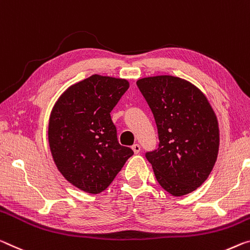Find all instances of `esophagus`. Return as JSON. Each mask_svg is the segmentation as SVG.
I'll return each mask as SVG.
<instances>
[{"mask_svg": "<svg viewBox=\"0 0 250 250\" xmlns=\"http://www.w3.org/2000/svg\"><path fill=\"white\" fill-rule=\"evenodd\" d=\"M132 150H133V152L134 153H139L140 152V146L139 145H138V144H136V145H133L132 146Z\"/></svg>", "mask_w": 250, "mask_h": 250, "instance_id": "34e87169", "label": "esophagus"}]
</instances>
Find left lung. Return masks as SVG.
<instances>
[{"label":"left lung","instance_id":"1","mask_svg":"<svg viewBox=\"0 0 250 250\" xmlns=\"http://www.w3.org/2000/svg\"><path fill=\"white\" fill-rule=\"evenodd\" d=\"M151 109L159 137L146 153L157 181L179 197L200 187L210 175L219 150V128L207 98L192 83L172 75L137 81Z\"/></svg>","mask_w":250,"mask_h":250}]
</instances>
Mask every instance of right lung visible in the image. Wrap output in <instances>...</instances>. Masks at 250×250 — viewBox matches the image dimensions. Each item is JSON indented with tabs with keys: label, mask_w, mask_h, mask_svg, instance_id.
Masks as SVG:
<instances>
[{
	"label": "right lung",
	"mask_w": 250,
	"mask_h": 250,
	"mask_svg": "<svg viewBox=\"0 0 250 250\" xmlns=\"http://www.w3.org/2000/svg\"><path fill=\"white\" fill-rule=\"evenodd\" d=\"M128 89L125 79L93 74L69 86L51 111L47 136L53 160L83 191H104L133 154L119 144L110 116Z\"/></svg>",
	"instance_id": "1"
}]
</instances>
